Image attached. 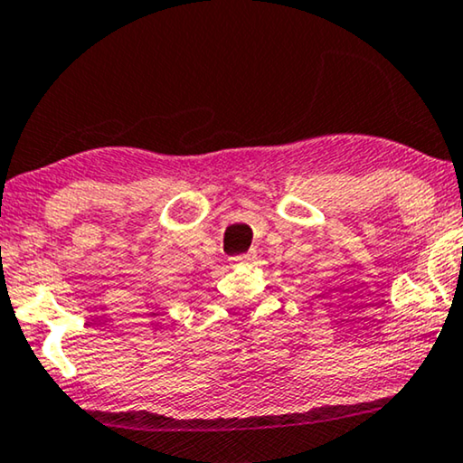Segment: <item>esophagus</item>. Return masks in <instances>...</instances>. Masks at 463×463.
Instances as JSON below:
<instances>
[{
  "label": "esophagus",
  "instance_id": "1",
  "mask_svg": "<svg viewBox=\"0 0 463 463\" xmlns=\"http://www.w3.org/2000/svg\"><path fill=\"white\" fill-rule=\"evenodd\" d=\"M250 260H251V256H250V254L232 256V259H231V265H232V267H241V265H245V262H250Z\"/></svg>",
  "mask_w": 463,
  "mask_h": 463
}]
</instances>
